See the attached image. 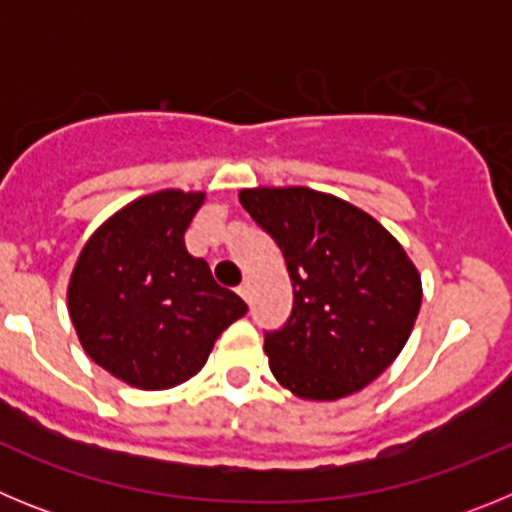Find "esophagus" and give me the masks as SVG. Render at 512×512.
Returning <instances> with one entry per match:
<instances>
[{"label":"esophagus","instance_id":"esophagus-1","mask_svg":"<svg viewBox=\"0 0 512 512\" xmlns=\"http://www.w3.org/2000/svg\"><path fill=\"white\" fill-rule=\"evenodd\" d=\"M238 295H241L246 302L251 300V282H248V279L241 284V287H238Z\"/></svg>","mask_w":512,"mask_h":512}]
</instances>
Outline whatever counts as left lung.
<instances>
[{
  "label": "left lung",
  "mask_w": 512,
  "mask_h": 512,
  "mask_svg": "<svg viewBox=\"0 0 512 512\" xmlns=\"http://www.w3.org/2000/svg\"><path fill=\"white\" fill-rule=\"evenodd\" d=\"M277 241L295 305L269 333L271 374L302 400L330 402L372 384L413 333L423 284L395 235L369 212L307 187L241 189Z\"/></svg>",
  "instance_id": "left-lung-1"
}]
</instances>
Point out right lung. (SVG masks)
<instances>
[{
    "mask_svg": "<svg viewBox=\"0 0 512 512\" xmlns=\"http://www.w3.org/2000/svg\"><path fill=\"white\" fill-rule=\"evenodd\" d=\"M202 202L205 192L182 189L138 197L89 235L71 271L66 300L79 343L138 390L192 379L217 336L248 310L184 246Z\"/></svg>",
    "mask_w": 512,
    "mask_h": 512,
    "instance_id": "add662e5",
    "label": "right lung"
}]
</instances>
